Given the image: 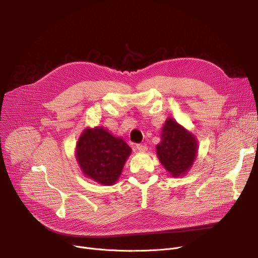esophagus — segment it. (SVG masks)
<instances>
[{"instance_id":"esophagus-1","label":"esophagus","mask_w":258,"mask_h":258,"mask_svg":"<svg viewBox=\"0 0 258 258\" xmlns=\"http://www.w3.org/2000/svg\"><path fill=\"white\" fill-rule=\"evenodd\" d=\"M137 150L141 153H144L147 151V146L145 144H137Z\"/></svg>"}]
</instances>
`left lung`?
<instances>
[{"instance_id":"8db88e82","label":"left lung","mask_w":258,"mask_h":258,"mask_svg":"<svg viewBox=\"0 0 258 258\" xmlns=\"http://www.w3.org/2000/svg\"><path fill=\"white\" fill-rule=\"evenodd\" d=\"M157 155L166 170L173 177L184 174L191 167L197 155L198 143L190 133L172 119H167L162 130Z\"/></svg>"}]
</instances>
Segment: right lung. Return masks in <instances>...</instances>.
Wrapping results in <instances>:
<instances>
[{"instance_id":"1","label":"right lung","mask_w":258,"mask_h":258,"mask_svg":"<svg viewBox=\"0 0 258 258\" xmlns=\"http://www.w3.org/2000/svg\"><path fill=\"white\" fill-rule=\"evenodd\" d=\"M77 162L87 177L103 185L114 184L132 150L101 127L86 130L76 148Z\"/></svg>"}]
</instances>
